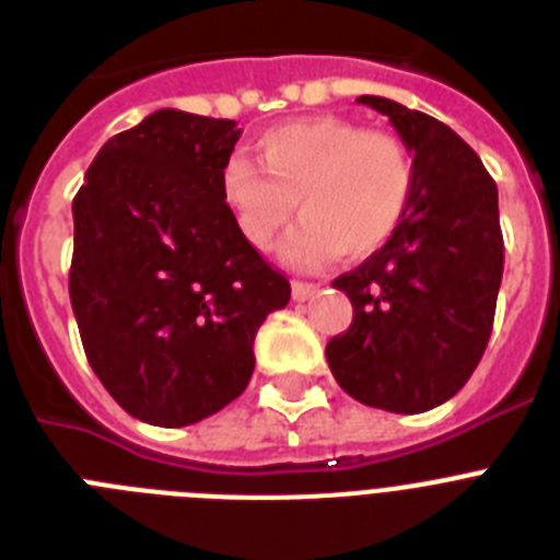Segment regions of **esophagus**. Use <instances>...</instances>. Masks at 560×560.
<instances>
[{
	"label": "esophagus",
	"instance_id": "obj_1",
	"mask_svg": "<svg viewBox=\"0 0 560 560\" xmlns=\"http://www.w3.org/2000/svg\"><path fill=\"white\" fill-rule=\"evenodd\" d=\"M316 289H319L316 283H303V280H294V283H291V296H294L296 303H305L308 296L316 294Z\"/></svg>",
	"mask_w": 560,
	"mask_h": 560
}]
</instances>
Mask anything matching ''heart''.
Returning <instances> with one entry per match:
<instances>
[{
	"mask_svg": "<svg viewBox=\"0 0 560 560\" xmlns=\"http://www.w3.org/2000/svg\"><path fill=\"white\" fill-rule=\"evenodd\" d=\"M255 165L230 156L219 190L237 232L269 249L296 212L303 215L283 255L323 264L373 255L407 219L415 192V153L398 133L370 131L345 117H305L257 140Z\"/></svg>",
	"mask_w": 560,
	"mask_h": 560,
	"instance_id": "obj_1",
	"label": "heart"
}]
</instances>
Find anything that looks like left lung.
<instances>
[{"label": "left lung", "instance_id": "1", "mask_svg": "<svg viewBox=\"0 0 560 560\" xmlns=\"http://www.w3.org/2000/svg\"><path fill=\"white\" fill-rule=\"evenodd\" d=\"M359 103L387 114L412 148L415 192L387 244L334 280L353 323L325 355L350 398L418 415L465 387L491 339L504 269L499 192L446 122L387 97Z\"/></svg>", "mask_w": 560, "mask_h": 560}]
</instances>
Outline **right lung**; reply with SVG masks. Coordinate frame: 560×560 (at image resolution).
<instances>
[{
    "mask_svg": "<svg viewBox=\"0 0 560 560\" xmlns=\"http://www.w3.org/2000/svg\"><path fill=\"white\" fill-rule=\"evenodd\" d=\"M235 120L160 108L114 133L72 201L69 300L83 350L131 418L190 427L244 393L257 328L291 285L219 190Z\"/></svg>",
    "mask_w": 560,
    "mask_h": 560,
    "instance_id": "add662e5",
    "label": "right lung"
}]
</instances>
